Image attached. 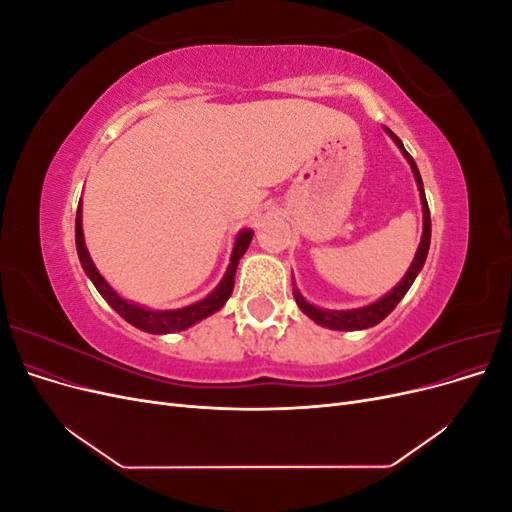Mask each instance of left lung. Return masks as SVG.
<instances>
[{"label": "left lung", "instance_id": "8db88e82", "mask_svg": "<svg viewBox=\"0 0 512 512\" xmlns=\"http://www.w3.org/2000/svg\"><path fill=\"white\" fill-rule=\"evenodd\" d=\"M393 138L395 143L399 145V149L404 151V156L408 158L410 166H412V173L416 177V183H418V190H421V200H423V239H421V245H418L416 250V256H414V262L412 267L408 269V273L404 275V280H401L389 294H384V297L376 303H371L367 307H361V309H350V312H327V309H320V307H314L309 305L301 294L294 290V301H297V305L303 309V314H307L309 318H312L314 322L322 324V327H329V329H335V331H359V329H369L374 327V324H378L380 320H384L386 316H389L395 305L404 299V294L408 292V288L412 286V282L416 280L418 271L423 269L425 265V258H427V252H429V241H431V218H429V205H427V198H425V190H423V179H421V173H418V168L412 160L410 153L404 149V145H401L399 138L391 132L386 130Z\"/></svg>", "mask_w": 512, "mask_h": 512}]
</instances>
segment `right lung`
Here are the masks:
<instances>
[{
	"mask_svg": "<svg viewBox=\"0 0 512 512\" xmlns=\"http://www.w3.org/2000/svg\"><path fill=\"white\" fill-rule=\"evenodd\" d=\"M252 230H243L241 235L235 241V250H232L230 256V265L228 271L224 275V280L220 282V286L215 288L207 299L198 301L190 307H183V309H173V312H149V309L138 307L134 303L123 301L119 294L104 282V277L98 273L96 265L91 262L89 252L85 247V239H83V224H81V205L76 209V250H79V258H81V265L85 269V273L91 277V282L98 288V292L104 297V301L111 305L115 312L123 318L128 320L130 324H134L136 329L147 331V333H175V331H183L192 327L198 320H203L207 316H211L213 312H218V309L228 301V297L232 294V288H235V273H237V265H239V258L245 254L247 245L252 241Z\"/></svg>",
	"mask_w": 512,
	"mask_h": 512,
	"instance_id": "add662e5",
	"label": "right lung"
}]
</instances>
